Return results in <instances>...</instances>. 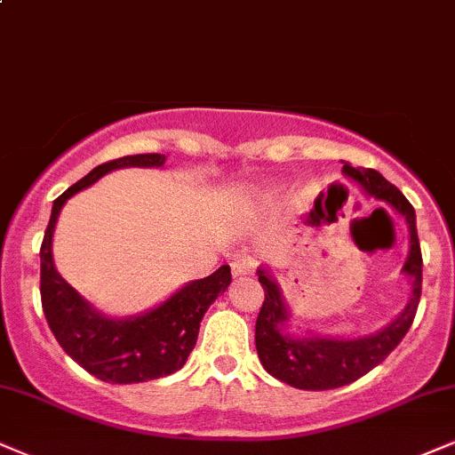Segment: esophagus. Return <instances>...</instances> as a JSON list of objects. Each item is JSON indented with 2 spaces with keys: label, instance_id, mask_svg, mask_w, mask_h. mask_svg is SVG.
I'll list each match as a JSON object with an SVG mask.
<instances>
[{
  "label": "esophagus",
  "instance_id": "esophagus-1",
  "mask_svg": "<svg viewBox=\"0 0 455 455\" xmlns=\"http://www.w3.org/2000/svg\"><path fill=\"white\" fill-rule=\"evenodd\" d=\"M231 267H233V277L251 275V273H254V269H256L254 260H250V259H237V260H233Z\"/></svg>",
  "mask_w": 455,
  "mask_h": 455
}]
</instances>
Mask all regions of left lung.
Segmentation results:
<instances>
[{"instance_id": "8db88e82", "label": "left lung", "mask_w": 455, "mask_h": 455, "mask_svg": "<svg viewBox=\"0 0 455 455\" xmlns=\"http://www.w3.org/2000/svg\"><path fill=\"white\" fill-rule=\"evenodd\" d=\"M343 175L364 190V195L384 201L398 216L404 218L409 228V254L403 265V275L411 282V297L404 309L390 324L371 335L343 339L326 337L305 331V335L290 332V307L283 297L280 283L265 267L256 271L265 300L256 320V352L265 371L283 384L299 387V390H332L360 379V377L375 369L387 358L407 331L413 324L415 311L421 294V250L415 227V210L404 199L396 186L375 169L343 165Z\"/></svg>"}]
</instances>
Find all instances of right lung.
<instances>
[{
  "label": "right lung",
  "mask_w": 455,
  "mask_h": 455,
  "mask_svg": "<svg viewBox=\"0 0 455 455\" xmlns=\"http://www.w3.org/2000/svg\"><path fill=\"white\" fill-rule=\"evenodd\" d=\"M165 161V155H133L95 167L54 199L51 222L44 233L40 294L48 326L74 363L108 384H140L182 369L195 349L205 311L231 283V267L222 265L204 280L175 290L167 300L144 314L109 317L59 275L52 260V235L68 199L114 169L163 167Z\"/></svg>",
  "instance_id": "obj_1"
}]
</instances>
